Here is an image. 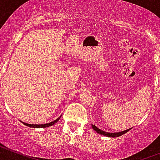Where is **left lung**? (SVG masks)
Instances as JSON below:
<instances>
[{"instance_id":"left-lung-1","label":"left lung","mask_w":160,"mask_h":160,"mask_svg":"<svg viewBox=\"0 0 160 160\" xmlns=\"http://www.w3.org/2000/svg\"><path fill=\"white\" fill-rule=\"evenodd\" d=\"M92 128H93V129H94L96 132L98 133V134L106 135V136H107V137H113V138H114V137L121 136L122 135H123V134H125V133H127L128 131H130V129H128L124 131H121V132H118V133H108V132H106V131H102V130L98 129V128L97 127H95L94 125H92Z\"/></svg>"}]
</instances>
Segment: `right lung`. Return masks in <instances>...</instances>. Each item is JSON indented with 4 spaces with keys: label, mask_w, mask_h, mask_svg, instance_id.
Wrapping results in <instances>:
<instances>
[{
    "label": "right lung",
    "mask_w": 160,
    "mask_h": 160,
    "mask_svg": "<svg viewBox=\"0 0 160 160\" xmlns=\"http://www.w3.org/2000/svg\"><path fill=\"white\" fill-rule=\"evenodd\" d=\"M61 117H59L58 118H57L56 120H54V121H53V122H48V123H46V124H39V125H35V124H29V123H26V122H23L25 125L28 126V127H29V128H47V127H50V126L53 125V124H55L56 122H58L59 120V118H60Z\"/></svg>",
    "instance_id": "1"
}]
</instances>
